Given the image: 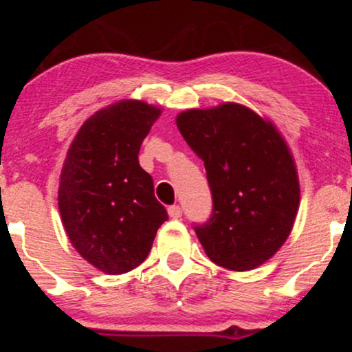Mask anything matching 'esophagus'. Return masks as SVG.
Instances as JSON below:
<instances>
[{"mask_svg": "<svg viewBox=\"0 0 352 352\" xmlns=\"http://www.w3.org/2000/svg\"><path fill=\"white\" fill-rule=\"evenodd\" d=\"M168 217L170 218H180L182 217V208L179 205H172V207H168Z\"/></svg>", "mask_w": 352, "mask_h": 352, "instance_id": "1", "label": "esophagus"}]
</instances>
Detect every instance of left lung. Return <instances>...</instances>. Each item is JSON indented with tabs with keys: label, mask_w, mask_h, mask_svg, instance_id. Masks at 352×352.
I'll return each mask as SVG.
<instances>
[{
	"label": "left lung",
	"mask_w": 352,
	"mask_h": 352,
	"mask_svg": "<svg viewBox=\"0 0 352 352\" xmlns=\"http://www.w3.org/2000/svg\"><path fill=\"white\" fill-rule=\"evenodd\" d=\"M180 134L204 160L213 215L195 227L213 263L250 272L265 265L292 233L300 208L293 153L272 120L236 102L187 109Z\"/></svg>",
	"instance_id": "1"
}]
</instances>
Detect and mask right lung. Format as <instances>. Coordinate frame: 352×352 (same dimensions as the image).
Masks as SVG:
<instances>
[{
	"instance_id": "1",
	"label": "right lung",
	"mask_w": 352,
	"mask_h": 352,
	"mask_svg": "<svg viewBox=\"0 0 352 352\" xmlns=\"http://www.w3.org/2000/svg\"><path fill=\"white\" fill-rule=\"evenodd\" d=\"M162 107L122 99L80 125L59 177L58 205L71 245L107 274L134 270L147 258L167 210L153 195L139 151Z\"/></svg>"
}]
</instances>
